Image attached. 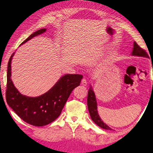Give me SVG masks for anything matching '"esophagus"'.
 I'll return each mask as SVG.
<instances>
[{"instance_id":"obj_1","label":"esophagus","mask_w":153,"mask_h":153,"mask_svg":"<svg viewBox=\"0 0 153 153\" xmlns=\"http://www.w3.org/2000/svg\"><path fill=\"white\" fill-rule=\"evenodd\" d=\"M87 84H88L87 80H86V79H85V78H84V79H83L81 81V85L83 86H86L87 85Z\"/></svg>"}]
</instances>
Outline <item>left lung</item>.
<instances>
[{
    "instance_id": "8db88e82",
    "label": "left lung",
    "mask_w": 153,
    "mask_h": 153,
    "mask_svg": "<svg viewBox=\"0 0 153 153\" xmlns=\"http://www.w3.org/2000/svg\"><path fill=\"white\" fill-rule=\"evenodd\" d=\"M132 55L138 56L141 57H145V58H149L148 54L146 52L140 48L136 42H134L133 49L132 51ZM87 105L88 109L89 111V114L91 115V119L93 120V122L97 125L100 127H101L106 130H112L108 125H106L105 123L100 119L97 111V103L95 97V94L94 93L93 89L92 88V86L90 85V87L88 92V97H87Z\"/></svg>"
}]
</instances>
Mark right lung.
I'll use <instances>...</instances> for the list:
<instances>
[{
	"label": "right lung",
	"instance_id": "add662e5",
	"mask_svg": "<svg viewBox=\"0 0 153 153\" xmlns=\"http://www.w3.org/2000/svg\"><path fill=\"white\" fill-rule=\"evenodd\" d=\"M45 31L46 28H42L34 32L21 45ZM14 54L8 63L6 91L7 104L21 119L31 125L42 126L53 122L61 113L71 92L80 85L82 75L65 74L46 93L37 97H27L19 93L10 79L11 60Z\"/></svg>",
	"mask_w": 153,
	"mask_h": 153
}]
</instances>
